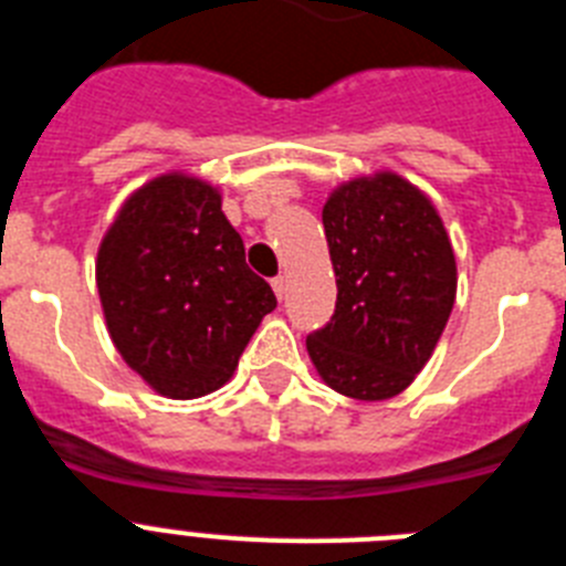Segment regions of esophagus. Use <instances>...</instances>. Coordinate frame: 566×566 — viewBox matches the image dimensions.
Listing matches in <instances>:
<instances>
[{
    "label": "esophagus",
    "mask_w": 566,
    "mask_h": 566,
    "mask_svg": "<svg viewBox=\"0 0 566 566\" xmlns=\"http://www.w3.org/2000/svg\"><path fill=\"white\" fill-rule=\"evenodd\" d=\"M272 289H274V294H277V300L286 297V277H283V274H277V277L272 280Z\"/></svg>",
    "instance_id": "esophagus-1"
}]
</instances>
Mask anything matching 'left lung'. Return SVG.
<instances>
[{"label":"left lung","mask_w":566,"mask_h":566,"mask_svg":"<svg viewBox=\"0 0 566 566\" xmlns=\"http://www.w3.org/2000/svg\"><path fill=\"white\" fill-rule=\"evenodd\" d=\"M337 274L332 319L308 334L319 377L354 399L397 397L428 363L457 300V258L433 203L394 172L323 207Z\"/></svg>","instance_id":"obj_1"}]
</instances>
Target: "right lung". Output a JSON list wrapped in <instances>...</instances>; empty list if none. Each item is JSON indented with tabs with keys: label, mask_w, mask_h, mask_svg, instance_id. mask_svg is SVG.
<instances>
[{
	"label": "right lung",
	"mask_w": 566,
	"mask_h": 566,
	"mask_svg": "<svg viewBox=\"0 0 566 566\" xmlns=\"http://www.w3.org/2000/svg\"><path fill=\"white\" fill-rule=\"evenodd\" d=\"M109 337L135 374L172 399L218 391L277 297L247 266L221 195L161 175L122 207L96 263Z\"/></svg>",
	"instance_id": "add662e5"
}]
</instances>
